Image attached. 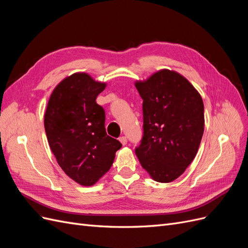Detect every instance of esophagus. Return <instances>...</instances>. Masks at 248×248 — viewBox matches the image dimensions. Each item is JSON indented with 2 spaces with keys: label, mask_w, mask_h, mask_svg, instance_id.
Wrapping results in <instances>:
<instances>
[{
  "label": "esophagus",
  "mask_w": 248,
  "mask_h": 248,
  "mask_svg": "<svg viewBox=\"0 0 248 248\" xmlns=\"http://www.w3.org/2000/svg\"><path fill=\"white\" fill-rule=\"evenodd\" d=\"M119 140L121 141V144H122L123 146H125V145L127 144V138H126V137H120V138H119Z\"/></svg>",
  "instance_id": "1"
}]
</instances>
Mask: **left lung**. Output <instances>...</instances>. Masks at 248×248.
<instances>
[{"mask_svg":"<svg viewBox=\"0 0 248 248\" xmlns=\"http://www.w3.org/2000/svg\"><path fill=\"white\" fill-rule=\"evenodd\" d=\"M136 87L144 121L136 155L155 181L171 182L198 153L205 125L202 99L185 78L167 69Z\"/></svg>","mask_w":248,"mask_h":248,"instance_id":"left-lung-1","label":"left lung"}]
</instances>
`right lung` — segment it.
I'll return each instance as SVG.
<instances>
[{
	"label": "right lung",
	"instance_id": "1",
	"mask_svg": "<svg viewBox=\"0 0 248 248\" xmlns=\"http://www.w3.org/2000/svg\"><path fill=\"white\" fill-rule=\"evenodd\" d=\"M106 84L74 73L56 87L44 115V128L59 166L72 180L91 186L112 166L122 147L107 134L106 111L96 98Z\"/></svg>",
	"mask_w": 248,
	"mask_h": 248
}]
</instances>
